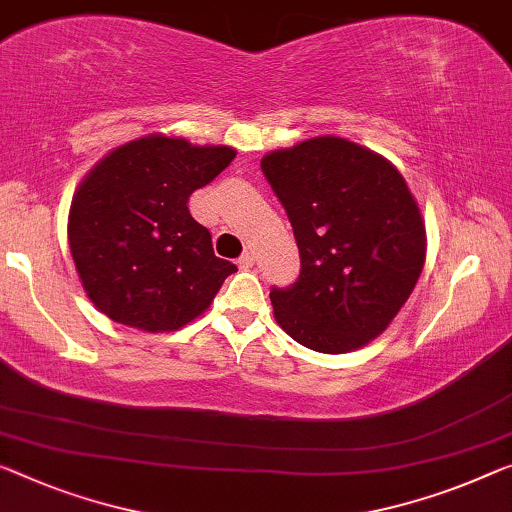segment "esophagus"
Instances as JSON below:
<instances>
[{
    "instance_id": "obj_1",
    "label": "esophagus",
    "mask_w": 512,
    "mask_h": 512,
    "mask_svg": "<svg viewBox=\"0 0 512 512\" xmlns=\"http://www.w3.org/2000/svg\"><path fill=\"white\" fill-rule=\"evenodd\" d=\"M254 263H256L254 251H247V254H242L240 261H238V265L242 267V270H249V267H254Z\"/></svg>"
}]
</instances>
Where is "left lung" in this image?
<instances>
[{"label":"left lung","instance_id":"1","mask_svg":"<svg viewBox=\"0 0 512 512\" xmlns=\"http://www.w3.org/2000/svg\"><path fill=\"white\" fill-rule=\"evenodd\" d=\"M261 169L302 261L293 286L270 293L279 327L325 355L364 348L410 300L426 263V224L403 174L334 135L267 153Z\"/></svg>","mask_w":512,"mask_h":512}]
</instances>
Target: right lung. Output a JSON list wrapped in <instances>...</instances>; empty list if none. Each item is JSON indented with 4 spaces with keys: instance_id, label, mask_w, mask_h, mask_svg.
I'll return each instance as SVG.
<instances>
[{
    "instance_id": "obj_1",
    "label": "right lung",
    "mask_w": 512,
    "mask_h": 512,
    "mask_svg": "<svg viewBox=\"0 0 512 512\" xmlns=\"http://www.w3.org/2000/svg\"><path fill=\"white\" fill-rule=\"evenodd\" d=\"M235 157L160 132L114 148L77 187L68 245L96 309L141 332H176L199 318L238 267L212 251L187 201Z\"/></svg>"
}]
</instances>
